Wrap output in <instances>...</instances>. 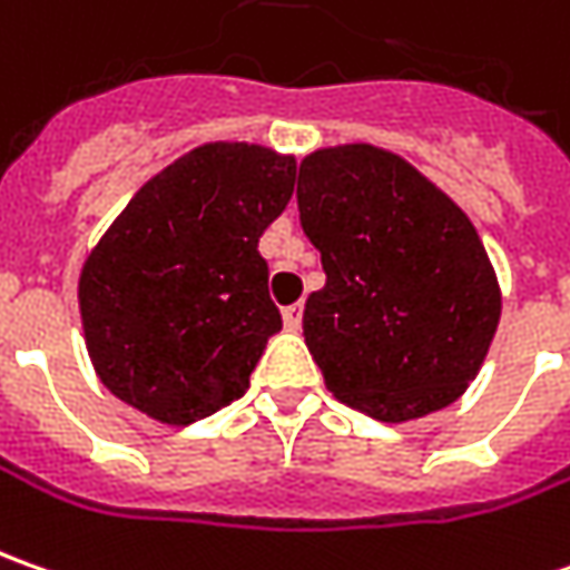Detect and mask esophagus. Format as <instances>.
I'll list each match as a JSON object with an SVG mask.
<instances>
[{
    "mask_svg": "<svg viewBox=\"0 0 570 570\" xmlns=\"http://www.w3.org/2000/svg\"><path fill=\"white\" fill-rule=\"evenodd\" d=\"M284 324L289 331H299V324H303V303H293L284 308Z\"/></svg>",
    "mask_w": 570,
    "mask_h": 570,
    "instance_id": "esophagus-1",
    "label": "esophagus"
}]
</instances>
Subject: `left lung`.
I'll return each mask as SVG.
<instances>
[{"instance_id":"left-lung-1","label":"left lung","mask_w":570,"mask_h":570,"mask_svg":"<svg viewBox=\"0 0 570 570\" xmlns=\"http://www.w3.org/2000/svg\"><path fill=\"white\" fill-rule=\"evenodd\" d=\"M296 202L327 274L303 315L327 391L382 422L458 401L501 318L499 274L470 217L401 154L365 141L305 154Z\"/></svg>"}]
</instances>
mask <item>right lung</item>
Segmentation results:
<instances>
[{
	"label": "right lung",
	"mask_w": 570,
	"mask_h": 570,
	"mask_svg": "<svg viewBox=\"0 0 570 570\" xmlns=\"http://www.w3.org/2000/svg\"><path fill=\"white\" fill-rule=\"evenodd\" d=\"M296 157L207 141L135 191L90 248L78 308L90 365L164 425H191L243 397L284 322L258 239L293 195Z\"/></svg>",
	"instance_id": "right-lung-1"
}]
</instances>
